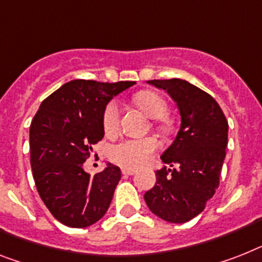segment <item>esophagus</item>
Returning <instances> with one entry per match:
<instances>
[{"instance_id": "esophagus-1", "label": "esophagus", "mask_w": 262, "mask_h": 262, "mask_svg": "<svg viewBox=\"0 0 262 262\" xmlns=\"http://www.w3.org/2000/svg\"><path fill=\"white\" fill-rule=\"evenodd\" d=\"M122 172L124 175H134L136 172V170H135V168H126V167H124V168H122Z\"/></svg>"}]
</instances>
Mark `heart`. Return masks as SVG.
I'll use <instances>...</instances> for the list:
<instances>
[{
	"label": "heart",
	"mask_w": 262,
	"mask_h": 262,
	"mask_svg": "<svg viewBox=\"0 0 262 262\" xmlns=\"http://www.w3.org/2000/svg\"><path fill=\"white\" fill-rule=\"evenodd\" d=\"M134 101L142 111L152 119H159L167 112V103L163 97L152 91H142L134 96ZM122 108L116 100L105 105L101 124L107 135H115L120 127ZM159 148V140L152 136L142 139H124L112 144L108 150V158L114 163L126 168H136L146 165Z\"/></svg>",
	"instance_id": "heart-1"
}]
</instances>
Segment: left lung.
I'll return each mask as SVG.
<instances>
[{"label": "left lung", "instance_id": "8db88e82", "mask_svg": "<svg viewBox=\"0 0 262 262\" xmlns=\"http://www.w3.org/2000/svg\"><path fill=\"white\" fill-rule=\"evenodd\" d=\"M167 91L181 114V129L174 143L162 154L168 166L158 170L157 183L144 194L155 215L183 224L204 211L220 185L228 146V120L214 97L181 79L150 80Z\"/></svg>", "mask_w": 262, "mask_h": 262}]
</instances>
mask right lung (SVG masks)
Masks as SVG:
<instances>
[{"instance_id": "add662e5", "label": "right lung", "mask_w": 262, "mask_h": 262, "mask_svg": "<svg viewBox=\"0 0 262 262\" xmlns=\"http://www.w3.org/2000/svg\"><path fill=\"white\" fill-rule=\"evenodd\" d=\"M135 81L72 80L41 103L30 123V166L41 200L71 228H87L108 210L122 171L108 163L94 177L83 170L104 136L101 116L112 97Z\"/></svg>"}]
</instances>
